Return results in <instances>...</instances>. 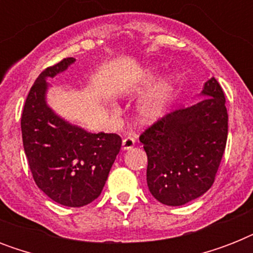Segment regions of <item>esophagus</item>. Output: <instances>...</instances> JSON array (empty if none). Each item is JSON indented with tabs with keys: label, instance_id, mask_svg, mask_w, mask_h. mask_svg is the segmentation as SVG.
<instances>
[{
	"label": "esophagus",
	"instance_id": "34e87169",
	"mask_svg": "<svg viewBox=\"0 0 253 253\" xmlns=\"http://www.w3.org/2000/svg\"><path fill=\"white\" fill-rule=\"evenodd\" d=\"M135 146V138L134 136H127L123 139L122 142V148L123 150H131Z\"/></svg>",
	"mask_w": 253,
	"mask_h": 253
}]
</instances>
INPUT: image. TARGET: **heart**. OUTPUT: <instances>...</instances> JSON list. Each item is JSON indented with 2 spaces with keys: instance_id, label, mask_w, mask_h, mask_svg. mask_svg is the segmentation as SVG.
<instances>
[{
  "instance_id": "heart-1",
  "label": "heart",
  "mask_w": 253,
  "mask_h": 253,
  "mask_svg": "<svg viewBox=\"0 0 253 253\" xmlns=\"http://www.w3.org/2000/svg\"><path fill=\"white\" fill-rule=\"evenodd\" d=\"M158 72L156 69H150L139 79L134 85H131L127 89L128 94H139L146 89L152 81L156 79ZM172 90V84L170 81H163L158 86L155 87L154 90L151 91L150 94L147 95L146 98L143 99V102L139 106V117L143 122H151L159 118V115L162 114L164 102H166L167 97L169 95Z\"/></svg>"
}]
</instances>
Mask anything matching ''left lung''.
<instances>
[{"mask_svg": "<svg viewBox=\"0 0 253 253\" xmlns=\"http://www.w3.org/2000/svg\"><path fill=\"white\" fill-rule=\"evenodd\" d=\"M201 94L206 98L164 115L139 136L148 159V189L168 206L208 192L223 158L228 134L224 91L211 77Z\"/></svg>", "mask_w": 253, "mask_h": 253, "instance_id": "left-lung-1", "label": "left lung"}]
</instances>
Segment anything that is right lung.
Wrapping results in <instances>:
<instances>
[{"mask_svg": "<svg viewBox=\"0 0 253 253\" xmlns=\"http://www.w3.org/2000/svg\"><path fill=\"white\" fill-rule=\"evenodd\" d=\"M72 63L75 59L67 57L39 75L26 98L21 128L38 188L57 204L81 208L102 192L122 139L117 134H90L65 122L47 105L45 81Z\"/></svg>", "mask_w": 253, "mask_h": 253, "instance_id": "obj_1", "label": "right lung"}]
</instances>
